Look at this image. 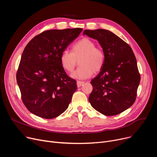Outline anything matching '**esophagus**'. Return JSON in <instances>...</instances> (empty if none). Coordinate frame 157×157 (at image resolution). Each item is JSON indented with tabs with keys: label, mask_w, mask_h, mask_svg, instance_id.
Listing matches in <instances>:
<instances>
[{
	"label": "esophagus",
	"mask_w": 157,
	"mask_h": 157,
	"mask_svg": "<svg viewBox=\"0 0 157 157\" xmlns=\"http://www.w3.org/2000/svg\"><path fill=\"white\" fill-rule=\"evenodd\" d=\"M84 83H85L84 81H77V83H76L78 87H80L81 85H83Z\"/></svg>",
	"instance_id": "34e87169"
}]
</instances>
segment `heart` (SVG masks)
I'll return each instance as SVG.
<instances>
[{"mask_svg": "<svg viewBox=\"0 0 157 157\" xmlns=\"http://www.w3.org/2000/svg\"><path fill=\"white\" fill-rule=\"evenodd\" d=\"M78 60L80 66L71 74V77L85 79L102 69L105 62V53L102 48L96 46L93 40L83 37L73 44L71 52L64 50L60 56L62 67L67 72L74 71Z\"/></svg>", "mask_w": 157, "mask_h": 157, "instance_id": "1", "label": "heart"}]
</instances>
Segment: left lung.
I'll use <instances>...</instances> for the list:
<instances>
[{
  "mask_svg": "<svg viewBox=\"0 0 157 157\" xmlns=\"http://www.w3.org/2000/svg\"><path fill=\"white\" fill-rule=\"evenodd\" d=\"M83 35L97 39L105 53V62L91 84L89 102L105 116L120 114L136 98L141 76L130 46L112 32L105 29L85 30Z\"/></svg>",
  "mask_w": 157,
  "mask_h": 157,
  "instance_id": "8db88e82",
  "label": "left lung"
}]
</instances>
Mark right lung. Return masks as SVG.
<instances>
[{"label":"right lung","instance_id":"obj_1","mask_svg":"<svg viewBox=\"0 0 157 157\" xmlns=\"http://www.w3.org/2000/svg\"><path fill=\"white\" fill-rule=\"evenodd\" d=\"M82 30L79 28L46 30L25 48L16 81L24 105L36 116L52 119L67 109L77 90L76 81L65 73L60 56Z\"/></svg>","mask_w":157,"mask_h":157}]
</instances>
